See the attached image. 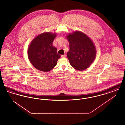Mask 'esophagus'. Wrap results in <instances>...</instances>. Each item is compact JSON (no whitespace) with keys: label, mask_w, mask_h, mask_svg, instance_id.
Here are the masks:
<instances>
[{"label":"esophagus","mask_w":125,"mask_h":125,"mask_svg":"<svg viewBox=\"0 0 125 125\" xmlns=\"http://www.w3.org/2000/svg\"><path fill=\"white\" fill-rule=\"evenodd\" d=\"M61 58H65V57H66V55L65 54H64V55H61Z\"/></svg>","instance_id":"esophagus-1"}]
</instances>
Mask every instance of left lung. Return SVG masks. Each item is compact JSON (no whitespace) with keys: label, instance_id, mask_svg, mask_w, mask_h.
Instances as JSON below:
<instances>
[{"label":"left lung","instance_id":"left-lung-1","mask_svg":"<svg viewBox=\"0 0 125 125\" xmlns=\"http://www.w3.org/2000/svg\"><path fill=\"white\" fill-rule=\"evenodd\" d=\"M69 51L67 57L70 65L76 70L88 68L95 59L96 51L94 43L83 32L75 31L66 35Z\"/></svg>","mask_w":125,"mask_h":125}]
</instances>
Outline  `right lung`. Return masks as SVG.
Here are the masks:
<instances>
[{
	"label": "right lung",
	"instance_id": "add662e5",
	"mask_svg": "<svg viewBox=\"0 0 125 125\" xmlns=\"http://www.w3.org/2000/svg\"><path fill=\"white\" fill-rule=\"evenodd\" d=\"M56 33L44 32L36 36L28 49V56L31 64L38 70L47 72L57 64L60 55L52 42Z\"/></svg>",
	"mask_w": 125,
	"mask_h": 125
}]
</instances>
